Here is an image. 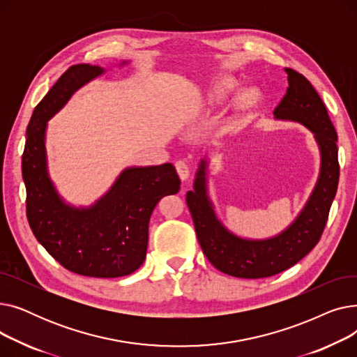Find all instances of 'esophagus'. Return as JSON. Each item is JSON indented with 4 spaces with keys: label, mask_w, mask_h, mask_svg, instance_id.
Listing matches in <instances>:
<instances>
[{
    "label": "esophagus",
    "mask_w": 357,
    "mask_h": 357,
    "mask_svg": "<svg viewBox=\"0 0 357 357\" xmlns=\"http://www.w3.org/2000/svg\"><path fill=\"white\" fill-rule=\"evenodd\" d=\"M175 167H176V172L182 181H186L190 178V167L183 160H178L175 163Z\"/></svg>",
    "instance_id": "obj_1"
}]
</instances>
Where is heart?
<instances>
[{"instance_id": "b5f03b06", "label": "heart", "mask_w": 357, "mask_h": 357, "mask_svg": "<svg viewBox=\"0 0 357 357\" xmlns=\"http://www.w3.org/2000/svg\"><path fill=\"white\" fill-rule=\"evenodd\" d=\"M226 86H227V88H231V86H233V81H229V82L226 84ZM250 93H252V91H248L246 96H250Z\"/></svg>"}]
</instances>
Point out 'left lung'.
<instances>
[{
  "label": "left lung",
  "instance_id": "1",
  "mask_svg": "<svg viewBox=\"0 0 357 357\" xmlns=\"http://www.w3.org/2000/svg\"><path fill=\"white\" fill-rule=\"evenodd\" d=\"M285 72L289 86L273 116L276 120L305 126L314 135L321 153L320 175L303 211L282 233L269 238L250 240L233 234L217 218L208 197L207 159L199 162L194 191L186 194V204L204 255L214 268L236 278H268L287 271L307 256L324 231L339 185L337 133L327 108L304 75L291 68Z\"/></svg>",
  "mask_w": 357,
  "mask_h": 357
}]
</instances>
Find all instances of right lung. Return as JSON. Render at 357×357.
I'll use <instances>...</instances> for the list:
<instances>
[{
	"label": "right lung",
	"mask_w": 357,
	"mask_h": 357,
	"mask_svg": "<svg viewBox=\"0 0 357 357\" xmlns=\"http://www.w3.org/2000/svg\"><path fill=\"white\" fill-rule=\"evenodd\" d=\"M104 72L96 65H73L50 88L30 119L22 169L27 220L47 253L73 273L120 278L142 266L150 215L163 197L179 191L181 181L172 163L133 166L91 207H73L61 198L47 172V120L75 91Z\"/></svg>",
	"instance_id": "1"
}]
</instances>
